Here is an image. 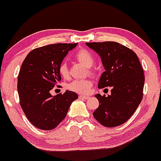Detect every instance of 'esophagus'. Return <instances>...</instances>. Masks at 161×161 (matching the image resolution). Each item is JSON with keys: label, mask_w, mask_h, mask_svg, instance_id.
<instances>
[{"label": "esophagus", "mask_w": 161, "mask_h": 161, "mask_svg": "<svg viewBox=\"0 0 161 161\" xmlns=\"http://www.w3.org/2000/svg\"><path fill=\"white\" fill-rule=\"evenodd\" d=\"M89 96L87 95H79V98L83 99V100H87V99L89 98Z\"/></svg>", "instance_id": "1"}]
</instances>
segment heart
<instances>
[{
  "label": "heart",
  "instance_id": "1",
  "mask_svg": "<svg viewBox=\"0 0 161 161\" xmlns=\"http://www.w3.org/2000/svg\"><path fill=\"white\" fill-rule=\"evenodd\" d=\"M75 59L80 63L81 64L87 67L89 73L92 74H95V69L92 67L94 64V58L92 53L87 49H81L76 53ZM59 73L64 78L69 77V69L67 63H61L59 66ZM92 86V81L90 79L85 80H74L67 85V88L78 94H87L90 92V89Z\"/></svg>",
  "mask_w": 161,
  "mask_h": 161
}]
</instances>
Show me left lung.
<instances>
[{
  "label": "left lung",
  "instance_id": "obj_1",
  "mask_svg": "<svg viewBox=\"0 0 161 161\" xmlns=\"http://www.w3.org/2000/svg\"><path fill=\"white\" fill-rule=\"evenodd\" d=\"M86 45L101 56L105 67L98 88L112 87L107 97L95 94L99 106L93 115L104 126H119L133 115L141 102L145 79L143 69L136 54L119 42H86Z\"/></svg>",
  "mask_w": 161,
  "mask_h": 161
}]
</instances>
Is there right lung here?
Returning a JSON list of instances; mask_svg holds the SVG:
<instances>
[{"mask_svg": "<svg viewBox=\"0 0 161 161\" xmlns=\"http://www.w3.org/2000/svg\"><path fill=\"white\" fill-rule=\"evenodd\" d=\"M77 43H56L31 50L21 64L18 77L20 105L29 122L38 129H55L67 115L69 106L78 98L66 91L53 96L50 91L61 76L59 66Z\"/></svg>", "mask_w": 161, "mask_h": 161, "instance_id": "right-lung-1", "label": "right lung"}]
</instances>
